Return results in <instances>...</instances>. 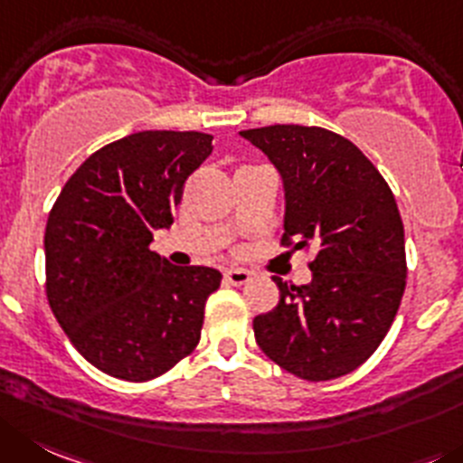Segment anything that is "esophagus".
<instances>
[{
	"mask_svg": "<svg viewBox=\"0 0 463 463\" xmlns=\"http://www.w3.org/2000/svg\"><path fill=\"white\" fill-rule=\"evenodd\" d=\"M223 279H226L231 285H244V283H249V280H251V271L237 269V267H232V269H226Z\"/></svg>",
	"mask_w": 463,
	"mask_h": 463,
	"instance_id": "34e87169",
	"label": "esophagus"
}]
</instances>
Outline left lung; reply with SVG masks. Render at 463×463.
Listing matches in <instances>:
<instances>
[{
  "mask_svg": "<svg viewBox=\"0 0 463 463\" xmlns=\"http://www.w3.org/2000/svg\"><path fill=\"white\" fill-rule=\"evenodd\" d=\"M240 137L283 180V241L313 251L306 285H279L276 308L253 319L262 352L308 382L356 370L391 329L407 285L404 226L382 173L324 128L269 125Z\"/></svg>",
  "mask_w": 463,
  "mask_h": 463,
  "instance_id": "8db88e82",
  "label": "left lung"
}]
</instances>
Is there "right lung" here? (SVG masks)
Instances as JSON below:
<instances>
[{
	"mask_svg": "<svg viewBox=\"0 0 463 463\" xmlns=\"http://www.w3.org/2000/svg\"><path fill=\"white\" fill-rule=\"evenodd\" d=\"M212 153L203 132L146 129L90 155L47 217V301L77 352L102 373L148 382L201 340L212 267L150 251L171 228L184 180Z\"/></svg>",
	"mask_w": 463,
	"mask_h": 463,
	"instance_id": "obj_1",
	"label": "right lung"
}]
</instances>
